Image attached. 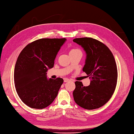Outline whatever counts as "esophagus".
I'll return each instance as SVG.
<instances>
[{"label": "esophagus", "instance_id": "34e87169", "mask_svg": "<svg viewBox=\"0 0 134 134\" xmlns=\"http://www.w3.org/2000/svg\"><path fill=\"white\" fill-rule=\"evenodd\" d=\"M63 81H64V82H68L69 81V79L68 78H64Z\"/></svg>", "mask_w": 134, "mask_h": 134}]
</instances>
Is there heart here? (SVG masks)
I'll list each match as a JSON object with an SVG mask.
<instances>
[{"label": "heart", "instance_id": "1", "mask_svg": "<svg viewBox=\"0 0 134 134\" xmlns=\"http://www.w3.org/2000/svg\"><path fill=\"white\" fill-rule=\"evenodd\" d=\"M75 53H81V51L78 49H72L69 52V55L70 54H75Z\"/></svg>", "mask_w": 134, "mask_h": 134}]
</instances>
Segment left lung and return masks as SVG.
Segmentation results:
<instances>
[{"label": "left lung", "mask_w": 134, "mask_h": 134, "mask_svg": "<svg viewBox=\"0 0 134 134\" xmlns=\"http://www.w3.org/2000/svg\"><path fill=\"white\" fill-rule=\"evenodd\" d=\"M73 41L85 52L82 71L91 78L88 86H83L80 81L75 82L74 100L84 109L99 108L108 101L116 87L118 74L114 57L105 44L95 39L81 37Z\"/></svg>", "instance_id": "obj_1"}]
</instances>
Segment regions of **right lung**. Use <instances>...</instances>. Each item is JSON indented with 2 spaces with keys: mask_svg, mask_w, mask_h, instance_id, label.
<instances>
[{
  "mask_svg": "<svg viewBox=\"0 0 134 134\" xmlns=\"http://www.w3.org/2000/svg\"><path fill=\"white\" fill-rule=\"evenodd\" d=\"M66 39H40L25 47L16 61L14 81L16 92L28 107L43 109L53 102L63 80L47 78L56 56Z\"/></svg>",
  "mask_w": 134,
  "mask_h": 134,
  "instance_id": "add662e5",
  "label": "right lung"
}]
</instances>
